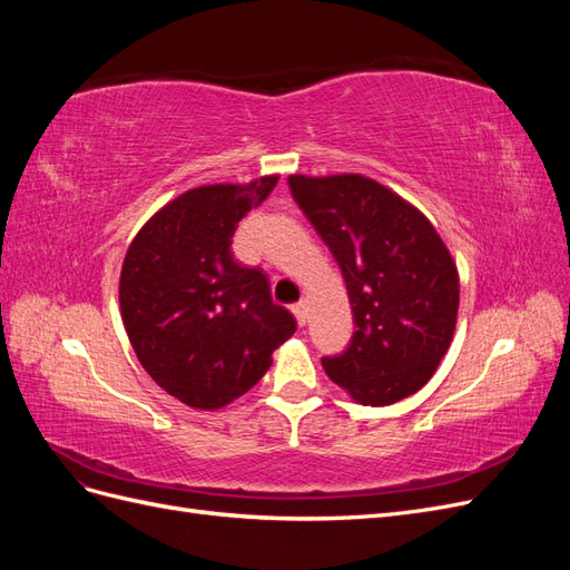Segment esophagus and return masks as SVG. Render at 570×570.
<instances>
[{"label":"esophagus","mask_w":570,"mask_h":570,"mask_svg":"<svg viewBox=\"0 0 570 570\" xmlns=\"http://www.w3.org/2000/svg\"><path fill=\"white\" fill-rule=\"evenodd\" d=\"M292 314H295L297 323L304 327V325H306V318H308V306H306V302H297V304H292Z\"/></svg>","instance_id":"esophagus-1"}]
</instances>
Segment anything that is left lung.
I'll return each instance as SVG.
<instances>
[{
    "instance_id": "left-lung-1",
    "label": "left lung",
    "mask_w": 570,
    "mask_h": 570,
    "mask_svg": "<svg viewBox=\"0 0 570 570\" xmlns=\"http://www.w3.org/2000/svg\"><path fill=\"white\" fill-rule=\"evenodd\" d=\"M287 183L333 252L354 314L347 352L323 358L327 377L364 406L416 394L450 350L459 316V271L440 233L361 174H292Z\"/></svg>"
}]
</instances>
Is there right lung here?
I'll return each mask as SVG.
<instances>
[{
  "label": "right lung",
  "instance_id": "add662e5",
  "mask_svg": "<svg viewBox=\"0 0 570 570\" xmlns=\"http://www.w3.org/2000/svg\"><path fill=\"white\" fill-rule=\"evenodd\" d=\"M281 176L187 189L137 230L118 278L120 318L151 381L214 411L252 390L297 331L264 271L230 252L237 223Z\"/></svg>",
  "mask_w": 570,
  "mask_h": 570
}]
</instances>
